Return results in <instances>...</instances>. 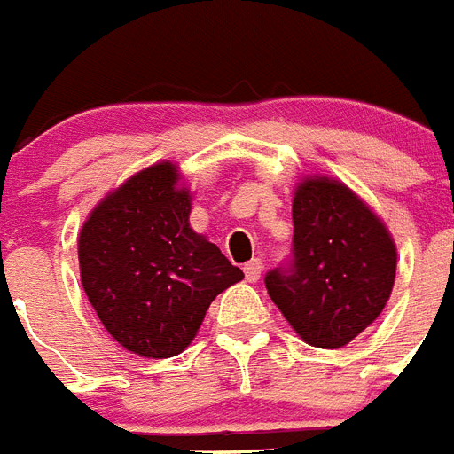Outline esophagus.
I'll list each match as a JSON object with an SVG mask.
<instances>
[{"label":"esophagus","mask_w":454,"mask_h":454,"mask_svg":"<svg viewBox=\"0 0 454 454\" xmlns=\"http://www.w3.org/2000/svg\"><path fill=\"white\" fill-rule=\"evenodd\" d=\"M262 262L259 259H253V262H247L246 266H243V273H246V280L247 282H257L259 278H262Z\"/></svg>","instance_id":"1"}]
</instances>
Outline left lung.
<instances>
[{"instance_id": "8db88e82", "label": "left lung", "mask_w": 454, "mask_h": 454, "mask_svg": "<svg viewBox=\"0 0 454 454\" xmlns=\"http://www.w3.org/2000/svg\"><path fill=\"white\" fill-rule=\"evenodd\" d=\"M294 264L266 289L303 342L342 348L381 315L397 247L377 213L342 181L305 176L294 190Z\"/></svg>"}]
</instances>
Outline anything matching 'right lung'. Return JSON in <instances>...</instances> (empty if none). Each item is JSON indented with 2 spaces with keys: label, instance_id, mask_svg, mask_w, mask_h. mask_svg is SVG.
<instances>
[{
  "label": "right lung",
  "instance_id": "right-lung-1",
  "mask_svg": "<svg viewBox=\"0 0 454 454\" xmlns=\"http://www.w3.org/2000/svg\"><path fill=\"white\" fill-rule=\"evenodd\" d=\"M190 201L179 168L156 162L107 192L77 236L89 303L112 338L142 358L179 356L213 298L243 280L190 227Z\"/></svg>",
  "mask_w": 454,
  "mask_h": 454
}]
</instances>
